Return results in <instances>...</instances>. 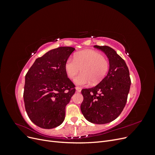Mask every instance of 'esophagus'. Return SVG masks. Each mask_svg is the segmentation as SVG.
Returning <instances> with one entry per match:
<instances>
[{
	"label": "esophagus",
	"instance_id": "34e87169",
	"mask_svg": "<svg viewBox=\"0 0 155 155\" xmlns=\"http://www.w3.org/2000/svg\"><path fill=\"white\" fill-rule=\"evenodd\" d=\"M76 91L78 92H80L81 91V87H76Z\"/></svg>",
	"mask_w": 155,
	"mask_h": 155
}]
</instances>
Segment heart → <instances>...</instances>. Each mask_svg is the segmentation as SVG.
I'll use <instances>...</instances> for the list:
<instances>
[{
    "label": "heart",
    "mask_w": 155,
    "mask_h": 155,
    "mask_svg": "<svg viewBox=\"0 0 155 155\" xmlns=\"http://www.w3.org/2000/svg\"><path fill=\"white\" fill-rule=\"evenodd\" d=\"M109 68V62L103 54L93 50H85L76 53L74 59H68L64 64V70L69 79H74L81 69V74L74 79L78 85L100 82Z\"/></svg>",
    "instance_id": "b5f03b06"
}]
</instances>
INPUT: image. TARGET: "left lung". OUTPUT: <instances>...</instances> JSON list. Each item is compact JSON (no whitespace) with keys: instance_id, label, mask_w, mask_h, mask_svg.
Returning <instances> with one entry per match:
<instances>
[{"instance_id":"obj_1","label":"left lung","mask_w":155,"mask_h":155,"mask_svg":"<svg viewBox=\"0 0 155 155\" xmlns=\"http://www.w3.org/2000/svg\"><path fill=\"white\" fill-rule=\"evenodd\" d=\"M107 55L109 70L99 84L83 88L81 110L91 123L105 124L118 118L125 106L130 86L129 71L125 61L116 51L107 46H97Z\"/></svg>"}]
</instances>
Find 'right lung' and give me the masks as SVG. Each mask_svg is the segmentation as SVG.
I'll use <instances>...</instances> for the list:
<instances>
[{
    "label": "right lung",
    "mask_w": 155,
    "mask_h": 155,
    "mask_svg": "<svg viewBox=\"0 0 155 155\" xmlns=\"http://www.w3.org/2000/svg\"><path fill=\"white\" fill-rule=\"evenodd\" d=\"M75 48L61 46L37 58L25 76L24 88L26 113L33 123L53 129L65 118V107L76 92L64 64Z\"/></svg>",
    "instance_id": "right-lung-1"
}]
</instances>
